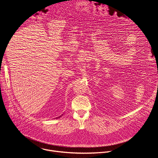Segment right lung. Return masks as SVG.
<instances>
[{"mask_svg":"<svg viewBox=\"0 0 158 158\" xmlns=\"http://www.w3.org/2000/svg\"><path fill=\"white\" fill-rule=\"evenodd\" d=\"M60 117H61V116H60ZM60 117H59V118H60Z\"/></svg>","mask_w":158,"mask_h":158,"instance_id":"1","label":"right lung"}]
</instances>
